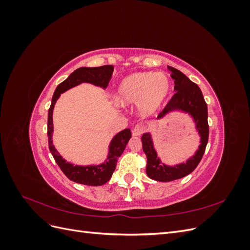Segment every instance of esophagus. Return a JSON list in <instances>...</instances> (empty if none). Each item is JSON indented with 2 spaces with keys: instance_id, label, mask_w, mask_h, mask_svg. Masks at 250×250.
Here are the masks:
<instances>
[{
  "instance_id": "1",
  "label": "esophagus",
  "mask_w": 250,
  "mask_h": 250,
  "mask_svg": "<svg viewBox=\"0 0 250 250\" xmlns=\"http://www.w3.org/2000/svg\"><path fill=\"white\" fill-rule=\"evenodd\" d=\"M143 132H144V126L138 124L133 127L132 135H134V137H139V135H141Z\"/></svg>"
}]
</instances>
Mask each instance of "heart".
<instances>
[{
  "mask_svg": "<svg viewBox=\"0 0 250 250\" xmlns=\"http://www.w3.org/2000/svg\"><path fill=\"white\" fill-rule=\"evenodd\" d=\"M172 83L167 74L140 72L121 80L115 93V100L120 106L127 107L138 104L141 117H149L160 109L169 99Z\"/></svg>",
  "mask_w": 250,
  "mask_h": 250,
  "instance_id": "heart-1",
  "label": "heart"
}]
</instances>
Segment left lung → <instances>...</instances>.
<instances>
[{
  "instance_id": "1",
  "label": "left lung",
  "mask_w": 250,
  "mask_h": 250,
  "mask_svg": "<svg viewBox=\"0 0 250 250\" xmlns=\"http://www.w3.org/2000/svg\"><path fill=\"white\" fill-rule=\"evenodd\" d=\"M171 72V77L174 80V90L175 94L172 97L169 103L166 105L164 110L157 116V120H161L170 112L181 111L188 113L193 119L195 129L200 137V145L195 154L188 157L186 163L169 166L164 164L157 156L154 148L152 135L146 132L142 135L143 151L147 156L146 173L148 177L162 183H168L175 179L183 178L192 173L200 163L206 151L208 141V105L204 101L201 89L196 83L192 82L184 73L177 69L168 65Z\"/></svg>"
}]
</instances>
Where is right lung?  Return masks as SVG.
<instances>
[{
	"mask_svg": "<svg viewBox=\"0 0 250 250\" xmlns=\"http://www.w3.org/2000/svg\"><path fill=\"white\" fill-rule=\"evenodd\" d=\"M113 72L112 65H103L98 67H85L82 66L75 70L69 77L62 81L56 87L54 95L52 98L51 106L48 112V142L49 149L54 157L55 162L62 169L64 175L74 183L85 185V186H102L106 184L111 178L113 171L116 169L118 158L122 155L128 141L131 138V132L129 128L118 132L109 143L108 154L106 160L100 165H88V166H78L67 163L62 156L58 153V151L53 145V109L55 103L62 93L67 89L77 86L81 83H90L96 86L106 88L111 75Z\"/></svg>",
	"mask_w": 250,
	"mask_h": 250,
	"instance_id": "obj_1",
	"label": "right lung"
}]
</instances>
